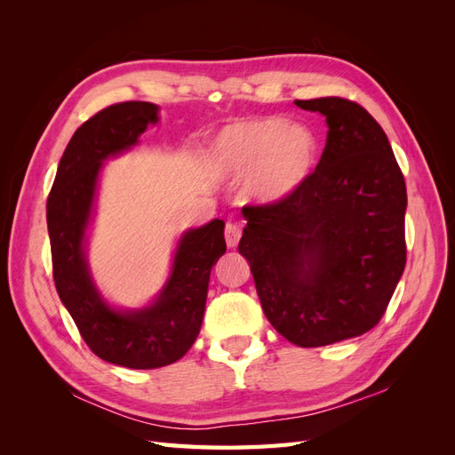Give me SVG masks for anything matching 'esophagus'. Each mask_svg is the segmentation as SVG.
<instances>
[{
	"label": "esophagus",
	"instance_id": "1",
	"mask_svg": "<svg viewBox=\"0 0 455 455\" xmlns=\"http://www.w3.org/2000/svg\"><path fill=\"white\" fill-rule=\"evenodd\" d=\"M241 239V228L235 222H228L226 224V243L228 249H235Z\"/></svg>",
	"mask_w": 455,
	"mask_h": 455
}]
</instances>
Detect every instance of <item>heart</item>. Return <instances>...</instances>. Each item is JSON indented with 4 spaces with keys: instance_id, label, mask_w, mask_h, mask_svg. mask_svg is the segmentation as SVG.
<instances>
[{
    "instance_id": "b5f03b06",
    "label": "heart",
    "mask_w": 455,
    "mask_h": 455,
    "mask_svg": "<svg viewBox=\"0 0 455 455\" xmlns=\"http://www.w3.org/2000/svg\"><path fill=\"white\" fill-rule=\"evenodd\" d=\"M319 156V136L309 125L252 117L220 129L206 144L203 159L216 178H243L241 194L249 203L279 204L309 182Z\"/></svg>"
}]
</instances>
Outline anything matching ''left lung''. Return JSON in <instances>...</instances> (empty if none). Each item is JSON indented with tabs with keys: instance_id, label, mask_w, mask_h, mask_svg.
<instances>
[{
	"instance_id": "obj_1",
	"label": "left lung",
	"mask_w": 455,
	"mask_h": 455,
	"mask_svg": "<svg viewBox=\"0 0 455 455\" xmlns=\"http://www.w3.org/2000/svg\"><path fill=\"white\" fill-rule=\"evenodd\" d=\"M294 104L324 116L323 157L294 197L244 206L239 252L273 328L323 347L363 336L387 309L406 266V186L363 106L338 96Z\"/></svg>"
}]
</instances>
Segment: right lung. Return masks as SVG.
<instances>
[{
  "instance_id": "add662e5",
  "label": "right lung",
  "mask_w": 455,
  "mask_h": 455,
  "mask_svg": "<svg viewBox=\"0 0 455 455\" xmlns=\"http://www.w3.org/2000/svg\"><path fill=\"white\" fill-rule=\"evenodd\" d=\"M157 123L159 106L151 102L114 104L85 121L64 149L47 201L52 277L64 307L96 356L132 370L172 364L194 346L211 269L226 252V224L214 218L182 233L169 277L148 304L114 306L96 286L87 249L104 163L139 146Z\"/></svg>"
}]
</instances>
